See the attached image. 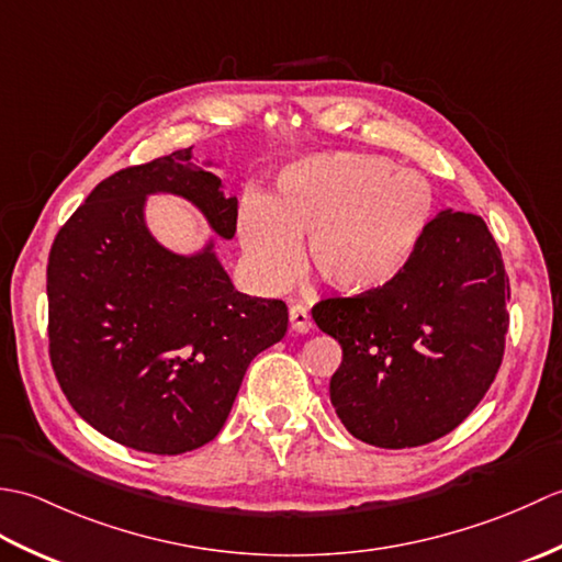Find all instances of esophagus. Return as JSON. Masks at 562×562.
Segmentation results:
<instances>
[{
  "mask_svg": "<svg viewBox=\"0 0 562 562\" xmlns=\"http://www.w3.org/2000/svg\"><path fill=\"white\" fill-rule=\"evenodd\" d=\"M312 316H308V308L302 304H292L290 306V328L294 333H308L312 330Z\"/></svg>",
  "mask_w": 562,
  "mask_h": 562,
  "instance_id": "34e87169",
  "label": "esophagus"
}]
</instances>
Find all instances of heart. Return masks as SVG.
<instances>
[{"label": "heart", "instance_id": "1", "mask_svg": "<svg viewBox=\"0 0 562 562\" xmlns=\"http://www.w3.org/2000/svg\"><path fill=\"white\" fill-rule=\"evenodd\" d=\"M435 195L420 173L384 157L330 154L290 166L272 200L250 195L238 241L262 288L288 284L308 262L340 294L384 290L408 266L432 220Z\"/></svg>", "mask_w": 562, "mask_h": 562}]
</instances>
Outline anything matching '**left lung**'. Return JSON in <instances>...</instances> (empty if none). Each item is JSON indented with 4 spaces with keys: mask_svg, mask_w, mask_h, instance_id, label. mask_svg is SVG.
I'll return each instance as SVG.
<instances>
[{
    "mask_svg": "<svg viewBox=\"0 0 562 562\" xmlns=\"http://www.w3.org/2000/svg\"><path fill=\"white\" fill-rule=\"evenodd\" d=\"M509 278L481 217L441 210L384 290L314 306L342 362L330 403L357 439L408 449L449 435L491 389L505 352Z\"/></svg>",
    "mask_w": 562,
    "mask_h": 562,
    "instance_id": "obj_1",
    "label": "left lung"
}]
</instances>
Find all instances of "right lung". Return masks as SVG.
<instances>
[{"mask_svg":"<svg viewBox=\"0 0 562 562\" xmlns=\"http://www.w3.org/2000/svg\"><path fill=\"white\" fill-rule=\"evenodd\" d=\"M193 147L105 178L47 260L50 362L67 401L117 445L183 453L220 435L246 369L284 338L288 306L236 292L214 238L190 256L149 232L147 198L188 200L220 238L238 202Z\"/></svg>","mask_w":562,"mask_h":562,"instance_id":"1","label":"right lung"}]
</instances>
